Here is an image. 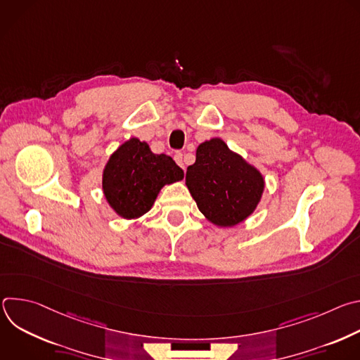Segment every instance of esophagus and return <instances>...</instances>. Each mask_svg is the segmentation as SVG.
<instances>
[{"label": "esophagus", "mask_w": 360, "mask_h": 360, "mask_svg": "<svg viewBox=\"0 0 360 360\" xmlns=\"http://www.w3.org/2000/svg\"><path fill=\"white\" fill-rule=\"evenodd\" d=\"M184 155H182V153L181 152H175V155H174V160H175V162L181 167V168H184L185 169V165H184Z\"/></svg>", "instance_id": "1"}]
</instances>
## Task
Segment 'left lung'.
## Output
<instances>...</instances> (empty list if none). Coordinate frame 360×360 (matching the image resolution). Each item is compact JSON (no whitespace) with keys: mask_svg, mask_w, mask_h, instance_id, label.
<instances>
[{"mask_svg":"<svg viewBox=\"0 0 360 360\" xmlns=\"http://www.w3.org/2000/svg\"><path fill=\"white\" fill-rule=\"evenodd\" d=\"M186 186L211 222L233 226L255 211L264 178L222 139L214 138L198 146L196 161L186 169Z\"/></svg>","mask_w":360,"mask_h":360,"instance_id":"obj_1","label":"left lung"}]
</instances>
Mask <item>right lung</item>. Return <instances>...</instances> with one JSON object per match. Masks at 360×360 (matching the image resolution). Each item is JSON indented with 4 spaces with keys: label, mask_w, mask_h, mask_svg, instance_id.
<instances>
[{
    "label": "right lung",
    "mask_w": 360,
    "mask_h": 360,
    "mask_svg": "<svg viewBox=\"0 0 360 360\" xmlns=\"http://www.w3.org/2000/svg\"><path fill=\"white\" fill-rule=\"evenodd\" d=\"M184 171L165 153L155 155L146 142L132 138L111 155L102 176V188L114 211L125 219L143 215L161 188L181 181Z\"/></svg>",
    "instance_id": "add662e5"
}]
</instances>
